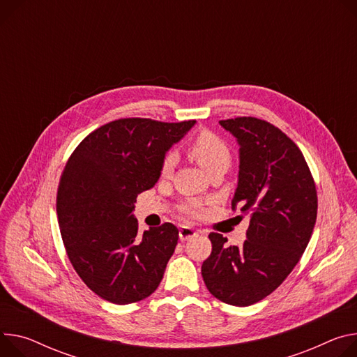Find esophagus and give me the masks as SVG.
<instances>
[{
	"label": "esophagus",
	"mask_w": 357,
	"mask_h": 357,
	"mask_svg": "<svg viewBox=\"0 0 357 357\" xmlns=\"http://www.w3.org/2000/svg\"><path fill=\"white\" fill-rule=\"evenodd\" d=\"M193 236H197V231L189 228V226H181L179 229V239L183 242V241H188Z\"/></svg>",
	"instance_id": "1"
}]
</instances>
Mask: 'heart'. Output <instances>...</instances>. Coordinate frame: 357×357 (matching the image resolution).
Listing matches in <instances>:
<instances>
[{"mask_svg": "<svg viewBox=\"0 0 357 357\" xmlns=\"http://www.w3.org/2000/svg\"><path fill=\"white\" fill-rule=\"evenodd\" d=\"M188 151H189V155L198 162L199 167L206 174L220 167L228 168L231 162L229 148L226 146V144L219 137H216L209 131H202L199 135H197V138H193V141L189 144ZM175 162H176L175 153L168 152L160 164V175L169 176L175 167ZM183 209L185 212L193 216L201 215L202 212L198 204H189Z\"/></svg>", "mask_w": 357, "mask_h": 357, "instance_id": "obj_1", "label": "heart"}]
</instances>
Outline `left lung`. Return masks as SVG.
Masks as SVG:
<instances>
[{"instance_id":"1","label":"left lung","mask_w":357,"mask_h":357,"mask_svg":"<svg viewBox=\"0 0 357 357\" xmlns=\"http://www.w3.org/2000/svg\"><path fill=\"white\" fill-rule=\"evenodd\" d=\"M239 145L232 208L250 218L242 246L211 234L202 264L211 294L228 305L249 306L280 286L303 255L317 215L316 186L296 144L272 123L241 116L219 121Z\"/></svg>"}]
</instances>
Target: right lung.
<instances>
[{
    "label": "right lung",
    "instance_id": "right-lung-1",
    "mask_svg": "<svg viewBox=\"0 0 357 357\" xmlns=\"http://www.w3.org/2000/svg\"><path fill=\"white\" fill-rule=\"evenodd\" d=\"M195 121H112L91 132L61 175L56 215L62 242L84 283L100 298L128 305L152 295L175 252L172 223L142 235L132 211L153 188L160 164Z\"/></svg>",
    "mask_w": 357,
    "mask_h": 357
}]
</instances>
